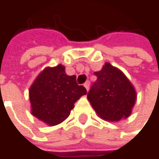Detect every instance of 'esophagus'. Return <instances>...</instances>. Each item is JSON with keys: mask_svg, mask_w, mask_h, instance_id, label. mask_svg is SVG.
I'll use <instances>...</instances> for the list:
<instances>
[{"mask_svg": "<svg viewBox=\"0 0 159 159\" xmlns=\"http://www.w3.org/2000/svg\"><path fill=\"white\" fill-rule=\"evenodd\" d=\"M84 85V87H85V89H86V91H88V90H89V85H90V82H89V81H87V82H85Z\"/></svg>", "mask_w": 159, "mask_h": 159, "instance_id": "1", "label": "esophagus"}]
</instances>
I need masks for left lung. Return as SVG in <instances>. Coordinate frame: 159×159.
I'll return each mask as SVG.
<instances>
[{"label": "left lung", "mask_w": 159, "mask_h": 159, "mask_svg": "<svg viewBox=\"0 0 159 159\" xmlns=\"http://www.w3.org/2000/svg\"><path fill=\"white\" fill-rule=\"evenodd\" d=\"M94 75L98 79L91 86L87 98L98 115L111 121L128 118L135 104L136 92L125 75L109 62Z\"/></svg>", "instance_id": "left-lung-1"}]
</instances>
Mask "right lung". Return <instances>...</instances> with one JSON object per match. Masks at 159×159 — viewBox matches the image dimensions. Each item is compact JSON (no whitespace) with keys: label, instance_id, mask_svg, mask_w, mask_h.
Masks as SVG:
<instances>
[{"label":"right lung","instance_id":"add662e5","mask_svg":"<svg viewBox=\"0 0 159 159\" xmlns=\"http://www.w3.org/2000/svg\"><path fill=\"white\" fill-rule=\"evenodd\" d=\"M86 94L78 85L75 75H67L65 67L59 64L45 68L29 89L31 113L49 126L57 125L68 118L75 103Z\"/></svg>","mask_w":159,"mask_h":159}]
</instances>
